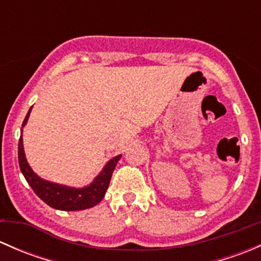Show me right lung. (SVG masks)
<instances>
[{
    "instance_id": "add662e5",
    "label": "right lung",
    "mask_w": 261,
    "mask_h": 261,
    "mask_svg": "<svg viewBox=\"0 0 261 261\" xmlns=\"http://www.w3.org/2000/svg\"><path fill=\"white\" fill-rule=\"evenodd\" d=\"M31 109L29 110L28 115L23 120L22 127H25V125L28 123ZM121 156L122 155H117V156L110 159L93 181L86 187L74 188V187L54 183V181L45 180L39 177L29 165L25 151H23L22 128H21V136L18 140V165H20L21 173L39 198L43 199L48 206L55 210H60V211H81V210L91 208V207L98 204L106 194L112 173H114L116 164Z\"/></svg>"
}]
</instances>
